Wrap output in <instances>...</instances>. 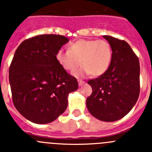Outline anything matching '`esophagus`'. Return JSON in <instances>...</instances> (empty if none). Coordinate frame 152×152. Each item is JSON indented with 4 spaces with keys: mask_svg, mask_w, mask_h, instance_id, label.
Instances as JSON below:
<instances>
[{
    "mask_svg": "<svg viewBox=\"0 0 152 152\" xmlns=\"http://www.w3.org/2000/svg\"><path fill=\"white\" fill-rule=\"evenodd\" d=\"M84 83H85V82H84V80H78V84H79V86H82L83 84H84Z\"/></svg>",
    "mask_w": 152,
    "mask_h": 152,
    "instance_id": "34e87169",
    "label": "esophagus"
}]
</instances>
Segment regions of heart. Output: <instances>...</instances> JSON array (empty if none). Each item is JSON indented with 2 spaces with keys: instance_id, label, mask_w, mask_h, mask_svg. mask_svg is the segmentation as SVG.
<instances>
[{
  "instance_id": "b5f03b06",
  "label": "heart",
  "mask_w": 152,
  "mask_h": 152,
  "mask_svg": "<svg viewBox=\"0 0 152 152\" xmlns=\"http://www.w3.org/2000/svg\"><path fill=\"white\" fill-rule=\"evenodd\" d=\"M113 50L105 40L80 39L72 43L68 51L60 49L56 53V60L63 69L74 72L81 64L83 67L73 75L100 76L110 66Z\"/></svg>"
}]
</instances>
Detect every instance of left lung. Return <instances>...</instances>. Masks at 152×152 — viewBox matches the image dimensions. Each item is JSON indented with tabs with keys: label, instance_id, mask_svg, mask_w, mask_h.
<instances>
[{
	"label": "left lung",
	"instance_id": "1",
	"mask_svg": "<svg viewBox=\"0 0 152 152\" xmlns=\"http://www.w3.org/2000/svg\"><path fill=\"white\" fill-rule=\"evenodd\" d=\"M113 50L107 72L88 82L92 94L86 104L93 116L104 122L124 117L136 103L140 92V65L136 55L124 40L103 36Z\"/></svg>",
	"mask_w": 152,
	"mask_h": 152
}]
</instances>
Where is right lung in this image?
<instances>
[{"label": "right lung", "instance_id": "obj_1", "mask_svg": "<svg viewBox=\"0 0 152 152\" xmlns=\"http://www.w3.org/2000/svg\"><path fill=\"white\" fill-rule=\"evenodd\" d=\"M69 39L55 34L24 40L16 50L9 69L14 107L32 123L56 120L68 107V96L78 88L77 79L63 69L56 53Z\"/></svg>", "mask_w": 152, "mask_h": 152}]
</instances>
